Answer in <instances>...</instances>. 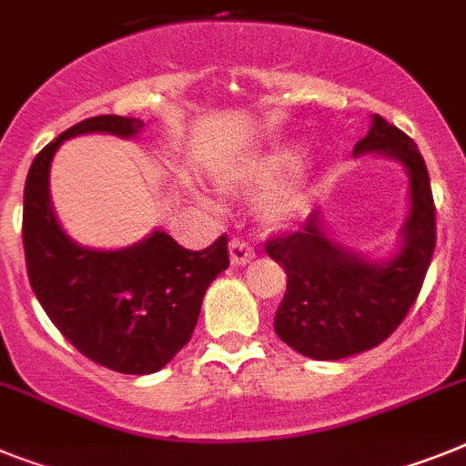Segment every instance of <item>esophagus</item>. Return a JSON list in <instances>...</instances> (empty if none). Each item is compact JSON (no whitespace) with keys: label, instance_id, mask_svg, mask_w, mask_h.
<instances>
[{"label":"esophagus","instance_id":"esophagus-1","mask_svg":"<svg viewBox=\"0 0 466 466\" xmlns=\"http://www.w3.org/2000/svg\"><path fill=\"white\" fill-rule=\"evenodd\" d=\"M253 256H256V253L248 248V244H244V241H239V239L229 241V258H232V265L251 263Z\"/></svg>","mask_w":466,"mask_h":466}]
</instances>
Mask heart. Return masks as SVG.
Returning <instances> with one entry per match:
<instances>
[{"mask_svg": "<svg viewBox=\"0 0 466 466\" xmlns=\"http://www.w3.org/2000/svg\"><path fill=\"white\" fill-rule=\"evenodd\" d=\"M303 156V147L299 144H284L268 154L253 156L246 163L237 166L234 170L220 177V187L227 194H248V191L265 189L275 185L277 179L291 170L299 158ZM308 206V189L303 179H293L279 189L269 191L268 197L260 201V215L269 225H287L300 210Z\"/></svg>", "mask_w": 466, "mask_h": 466, "instance_id": "obj_1", "label": "heart"}]
</instances>
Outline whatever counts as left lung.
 Listing matches in <instances>:
<instances>
[{
	"label": "left lung",
	"instance_id": "1",
	"mask_svg": "<svg viewBox=\"0 0 466 466\" xmlns=\"http://www.w3.org/2000/svg\"><path fill=\"white\" fill-rule=\"evenodd\" d=\"M377 154L405 167L410 210L389 258H367L331 237L322 210H312L299 232L265 244L287 272V293L275 331L296 353L341 360L386 341L420 296L436 246L431 182L417 144L396 125L372 116V127L353 156Z\"/></svg>",
	"mask_w": 466,
	"mask_h": 466
}]
</instances>
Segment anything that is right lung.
<instances>
[{"mask_svg": "<svg viewBox=\"0 0 466 466\" xmlns=\"http://www.w3.org/2000/svg\"><path fill=\"white\" fill-rule=\"evenodd\" d=\"M144 120L96 116L73 125L35 156L23 191L27 279L56 329L82 355L120 374H154L189 343L206 289L229 268L227 239L203 251L163 229L125 248L101 251L73 241L56 220L49 170L58 147L77 135L132 139Z\"/></svg>", "mask_w": 466, "mask_h": 466, "instance_id": "1", "label": "right lung"}]
</instances>
